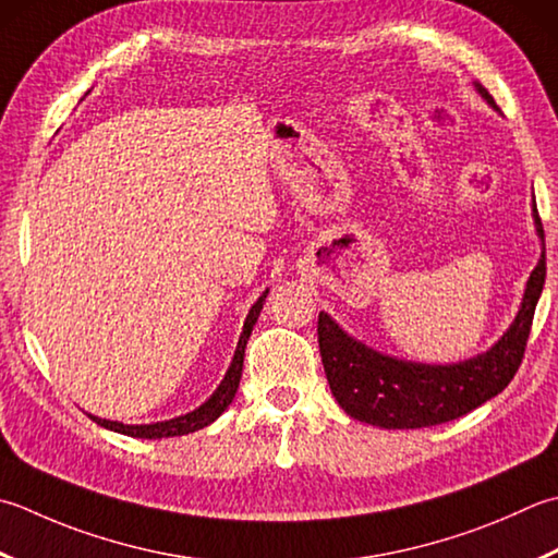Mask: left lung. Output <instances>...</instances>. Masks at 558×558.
<instances>
[{
  "instance_id": "obj_1",
  "label": "left lung",
  "mask_w": 558,
  "mask_h": 558,
  "mask_svg": "<svg viewBox=\"0 0 558 558\" xmlns=\"http://www.w3.org/2000/svg\"><path fill=\"white\" fill-rule=\"evenodd\" d=\"M476 89L490 106H496L494 96L482 84H476ZM534 220L539 234H544L537 203H534ZM544 278H547V251L532 270L525 300L508 333L488 353L457 365L403 363L381 355L353 341L338 329L329 314L319 312L316 333H319L324 373L336 401L351 418L387 430L430 428L482 407L510 385L525 357Z\"/></svg>"
}]
</instances>
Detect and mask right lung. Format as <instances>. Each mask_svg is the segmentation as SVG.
I'll return each mask as SVG.
<instances>
[{
  "mask_svg": "<svg viewBox=\"0 0 558 558\" xmlns=\"http://www.w3.org/2000/svg\"><path fill=\"white\" fill-rule=\"evenodd\" d=\"M266 294H268V290L260 294L254 307H251L248 316H246L244 331H242V336H239V343H236V351H234V360H232V365H229V369H227L222 385L217 387L215 395L207 399L201 409L185 413V416L163 421V423H151V425H123V423L96 418V416H89V418L96 421L98 425H104V428H108V430L130 435V438H147V440L173 438V435H189V433H195V430L205 428V425H210L229 407V403H232V399L236 395L239 379H242V367H244V348H246V341H248V336H251V329H254V324L258 319L260 307H264Z\"/></svg>",
  "mask_w": 558,
  "mask_h": 558,
  "instance_id": "add662e5",
  "label": "right lung"
}]
</instances>
